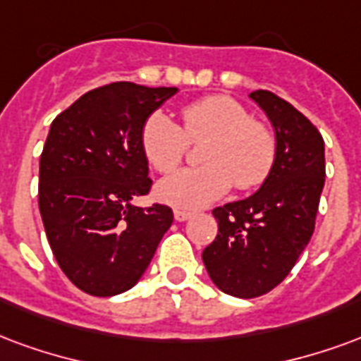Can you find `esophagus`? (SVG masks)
<instances>
[{"instance_id": "34e87169", "label": "esophagus", "mask_w": 361, "mask_h": 361, "mask_svg": "<svg viewBox=\"0 0 361 361\" xmlns=\"http://www.w3.org/2000/svg\"><path fill=\"white\" fill-rule=\"evenodd\" d=\"M191 216H193V214H191V212H188V210H180V208H178V210H173V218H176L178 221L189 220Z\"/></svg>"}]
</instances>
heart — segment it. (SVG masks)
I'll use <instances>...</instances> for the list:
<instances>
[{
    "mask_svg": "<svg viewBox=\"0 0 361 361\" xmlns=\"http://www.w3.org/2000/svg\"><path fill=\"white\" fill-rule=\"evenodd\" d=\"M141 151L159 173H172L189 151V143L207 141L202 166L188 168L162 180L160 201L178 208H202L218 201L231 185L252 191L268 180L276 166L277 140L264 122L228 95H208L181 109V126L164 113L143 122Z\"/></svg>",
    "mask_w": 361,
    "mask_h": 361,
    "instance_id": "heart-1",
    "label": "heart"
}]
</instances>
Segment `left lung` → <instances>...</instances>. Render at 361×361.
I'll list each match as a JSON object with an SVG mask.
<instances>
[{
	"label": "left lung",
	"instance_id": "left-lung-1",
	"mask_svg": "<svg viewBox=\"0 0 361 361\" xmlns=\"http://www.w3.org/2000/svg\"><path fill=\"white\" fill-rule=\"evenodd\" d=\"M276 128L277 160L252 197L212 210L218 235L202 262L226 295L256 298L276 289L310 243L325 183V149L317 128L268 90L250 93Z\"/></svg>",
	"mask_w": 361,
	"mask_h": 361
}]
</instances>
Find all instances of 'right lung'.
Masks as SVG:
<instances>
[{
  "label": "right lung",
  "instance_id": "obj_1",
  "mask_svg": "<svg viewBox=\"0 0 361 361\" xmlns=\"http://www.w3.org/2000/svg\"><path fill=\"white\" fill-rule=\"evenodd\" d=\"M176 92L114 82L51 122L39 157V214L59 268L87 295L132 289L172 226L166 204L130 201L153 185L141 126Z\"/></svg>",
  "mask_w": 361,
  "mask_h": 361
}]
</instances>
